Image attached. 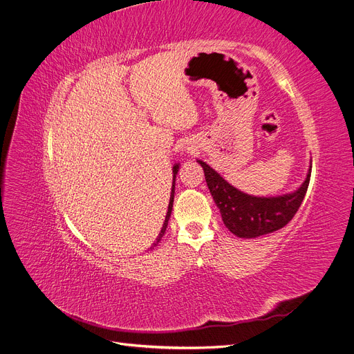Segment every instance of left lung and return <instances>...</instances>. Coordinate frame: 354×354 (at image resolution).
<instances>
[{
	"label": "left lung",
	"mask_w": 354,
	"mask_h": 354,
	"mask_svg": "<svg viewBox=\"0 0 354 354\" xmlns=\"http://www.w3.org/2000/svg\"><path fill=\"white\" fill-rule=\"evenodd\" d=\"M216 206L220 209L224 226L240 239H255L282 229L298 212L309 186L310 171L306 179L292 194L271 198H259L244 194L224 180L213 168L198 159Z\"/></svg>",
	"instance_id": "left-lung-1"
}]
</instances>
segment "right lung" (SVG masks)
Masks as SVG:
<instances>
[{"label": "right lung", "instance_id": "1", "mask_svg": "<svg viewBox=\"0 0 354 354\" xmlns=\"http://www.w3.org/2000/svg\"><path fill=\"white\" fill-rule=\"evenodd\" d=\"M178 171H179V164H176V165L174 167V169H172V172H174V183H172V189H171V199H169V206H168V212H167V216H165V221H164V224H162V229H160V232H159V234H158V237H156L155 243L152 244V247L158 245V243L160 241V239H162V236L165 234V230H167V226H168V220H169V217H171V213H172V206H174V194H175V178H176V174H178Z\"/></svg>", "mask_w": 354, "mask_h": 354}]
</instances>
